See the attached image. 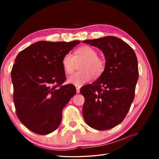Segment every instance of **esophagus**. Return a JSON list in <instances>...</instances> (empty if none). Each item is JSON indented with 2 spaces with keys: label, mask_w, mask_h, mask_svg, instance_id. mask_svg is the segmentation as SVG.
Instances as JSON below:
<instances>
[{
  "label": "esophagus",
  "mask_w": 159,
  "mask_h": 159,
  "mask_svg": "<svg viewBox=\"0 0 159 159\" xmlns=\"http://www.w3.org/2000/svg\"><path fill=\"white\" fill-rule=\"evenodd\" d=\"M75 88H76V92L78 93L80 92V85H75Z\"/></svg>",
  "instance_id": "1"
}]
</instances>
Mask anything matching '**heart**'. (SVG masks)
I'll return each instance as SVG.
<instances>
[{
  "label": "heart",
  "mask_w": 159,
  "mask_h": 159,
  "mask_svg": "<svg viewBox=\"0 0 159 159\" xmlns=\"http://www.w3.org/2000/svg\"><path fill=\"white\" fill-rule=\"evenodd\" d=\"M84 61L81 65V71L76 72L68 77V82L76 85H81L93 78V75L99 76L105 69V61L98 56V52L93 48L84 46L75 52L74 56L71 53L66 54L61 60L62 67L66 73L71 74L74 72L77 62Z\"/></svg>",
  "instance_id": "obj_1"
}]
</instances>
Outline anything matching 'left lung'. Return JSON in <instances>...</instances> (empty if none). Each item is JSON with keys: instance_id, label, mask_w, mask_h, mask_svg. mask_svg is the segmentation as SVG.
Listing matches in <instances>:
<instances>
[{"instance_id": "left-lung-1", "label": "left lung", "mask_w": 159, "mask_h": 159, "mask_svg": "<svg viewBox=\"0 0 159 159\" xmlns=\"http://www.w3.org/2000/svg\"><path fill=\"white\" fill-rule=\"evenodd\" d=\"M83 42L98 47L105 59L99 78L80 89L85 98L83 117L93 129H110L123 121L134 99L139 78L137 56L131 46L115 36Z\"/></svg>"}]
</instances>
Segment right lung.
<instances>
[{
  "mask_svg": "<svg viewBox=\"0 0 159 159\" xmlns=\"http://www.w3.org/2000/svg\"><path fill=\"white\" fill-rule=\"evenodd\" d=\"M80 41H39L17 55L12 71L16 115L32 132L47 134L59 127L62 110L76 93L66 80L61 60Z\"/></svg>",
  "mask_w": 159,
  "mask_h": 159,
  "instance_id": "add662e5",
  "label": "right lung"
}]
</instances>
